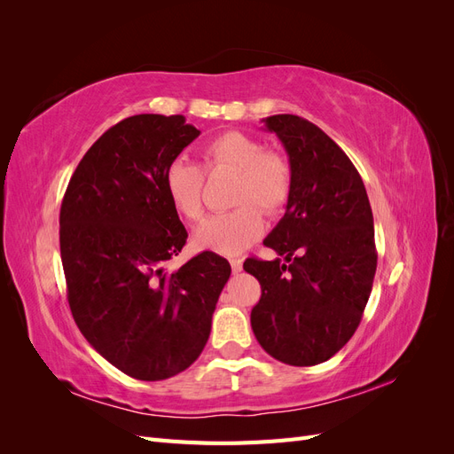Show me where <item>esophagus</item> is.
<instances>
[{
	"label": "esophagus",
	"mask_w": 454,
	"mask_h": 454,
	"mask_svg": "<svg viewBox=\"0 0 454 454\" xmlns=\"http://www.w3.org/2000/svg\"><path fill=\"white\" fill-rule=\"evenodd\" d=\"M231 269L232 272H240L242 270V259H231Z\"/></svg>",
	"instance_id": "34e87169"
}]
</instances>
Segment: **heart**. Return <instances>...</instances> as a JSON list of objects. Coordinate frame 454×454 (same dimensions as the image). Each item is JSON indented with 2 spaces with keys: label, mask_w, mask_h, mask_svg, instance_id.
Listing matches in <instances>:
<instances>
[{
  "label": "heart",
  "mask_w": 454,
  "mask_h": 454,
  "mask_svg": "<svg viewBox=\"0 0 454 454\" xmlns=\"http://www.w3.org/2000/svg\"><path fill=\"white\" fill-rule=\"evenodd\" d=\"M202 159L208 170L229 168L237 172L232 202L240 206L206 217L195 231V244L200 250L239 255L263 235L265 219L258 209L274 214L290 199L292 170L280 155L269 153L263 144L237 130L219 134L206 144ZM202 170L187 159H174L164 168V195L172 210L187 222H195L202 215Z\"/></svg>",
  "instance_id": "obj_1"
}]
</instances>
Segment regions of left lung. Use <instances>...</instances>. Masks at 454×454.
I'll return each instance as SVG.
<instances>
[{"mask_svg":"<svg viewBox=\"0 0 454 454\" xmlns=\"http://www.w3.org/2000/svg\"><path fill=\"white\" fill-rule=\"evenodd\" d=\"M263 122L290 159L292 191L263 240L284 261H244L261 284L252 329L274 360L316 365L360 325L377 270L373 214L358 170L324 130L297 115Z\"/></svg>","mask_w":454,"mask_h":454,"instance_id":"left-lung-1","label":"left lung"}]
</instances>
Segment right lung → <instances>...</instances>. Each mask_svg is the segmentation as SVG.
I'll list each match as a JSON object with an SVG mask.
<instances>
[{"instance_id":"obj_1","label":"right lung","mask_w":454,"mask_h":454,"mask_svg":"<svg viewBox=\"0 0 454 454\" xmlns=\"http://www.w3.org/2000/svg\"><path fill=\"white\" fill-rule=\"evenodd\" d=\"M199 134L184 115L122 119L81 159L62 200L74 320L96 352L138 380L174 377L199 358L231 277L214 252L164 269L187 239L164 195V168Z\"/></svg>"}]
</instances>
